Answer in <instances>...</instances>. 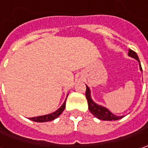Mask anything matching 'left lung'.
<instances>
[{
	"instance_id": "left-lung-1",
	"label": "left lung",
	"mask_w": 148,
	"mask_h": 148,
	"mask_svg": "<svg viewBox=\"0 0 148 148\" xmlns=\"http://www.w3.org/2000/svg\"><path fill=\"white\" fill-rule=\"evenodd\" d=\"M128 56L136 59L137 61L139 62L140 69V71H142V67H141V65H140V59L138 58V55H137L136 53L133 51L132 50L129 49L128 50ZM86 97L87 101H88L89 110L95 117L98 118L99 120H102V121H117V120H120V119L124 116H116V115L113 114L107 108L102 106H99L97 103L94 102L93 99L91 98V92H90V88L88 87V86H86Z\"/></svg>"
}]
</instances>
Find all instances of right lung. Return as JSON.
<instances>
[{
	"mask_svg": "<svg viewBox=\"0 0 148 148\" xmlns=\"http://www.w3.org/2000/svg\"><path fill=\"white\" fill-rule=\"evenodd\" d=\"M66 99L65 100V101L59 109H57L56 111L52 112V113H50V114L47 115H43V116H36V117L28 118V119L31 120V121H35V122H47V121H53V120H55L57 117H58L62 112H63V110L66 108Z\"/></svg>",
	"mask_w": 148,
	"mask_h": 148,
	"instance_id": "1",
	"label": "right lung"
}]
</instances>
